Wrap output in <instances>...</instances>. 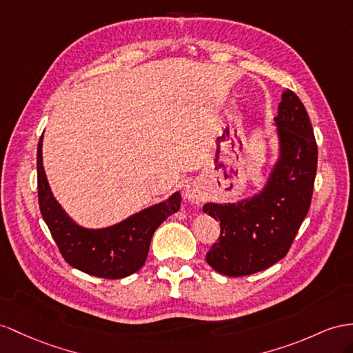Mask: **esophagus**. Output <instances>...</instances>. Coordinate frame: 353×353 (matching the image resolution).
<instances>
[{
  "label": "esophagus",
  "instance_id": "34e87169",
  "mask_svg": "<svg viewBox=\"0 0 353 353\" xmlns=\"http://www.w3.org/2000/svg\"><path fill=\"white\" fill-rule=\"evenodd\" d=\"M185 196L191 203L196 204L204 198V192H203V189H201L200 185L195 183V182H191V183H188L186 188H185Z\"/></svg>",
  "mask_w": 353,
  "mask_h": 353
}]
</instances>
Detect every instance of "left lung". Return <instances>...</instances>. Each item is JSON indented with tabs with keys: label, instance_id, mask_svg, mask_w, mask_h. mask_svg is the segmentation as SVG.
<instances>
[{
	"label": "left lung",
	"instance_id": "1",
	"mask_svg": "<svg viewBox=\"0 0 353 353\" xmlns=\"http://www.w3.org/2000/svg\"><path fill=\"white\" fill-rule=\"evenodd\" d=\"M277 125L280 155L263 191L249 200L207 203L204 213L221 222V236L205 261L218 273L239 277L282 259L310 209L318 144L305 107L291 89L282 94Z\"/></svg>",
	"mask_w": 353,
	"mask_h": 353
}]
</instances>
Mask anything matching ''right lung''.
Segmentation results:
<instances>
[{
    "label": "right lung",
    "mask_w": 353,
    "mask_h": 353,
    "mask_svg": "<svg viewBox=\"0 0 353 353\" xmlns=\"http://www.w3.org/2000/svg\"><path fill=\"white\" fill-rule=\"evenodd\" d=\"M43 135L37 148L39 204L44 222L67 263L86 274L122 279L139 271L148 258L153 232L180 209L182 196L174 192L167 201L148 207L113 227H80L53 198L43 168Z\"/></svg>",
    "instance_id": "obj_1"
}]
</instances>
